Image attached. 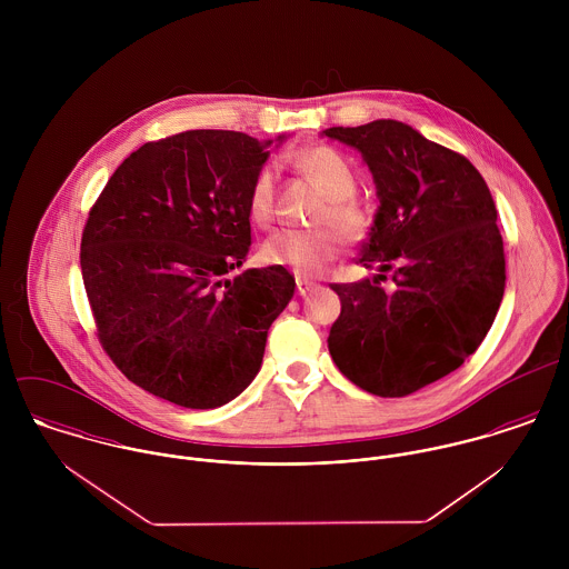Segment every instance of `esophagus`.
Listing matches in <instances>:
<instances>
[{"label": "esophagus", "instance_id": "34e87169", "mask_svg": "<svg viewBox=\"0 0 569 569\" xmlns=\"http://www.w3.org/2000/svg\"><path fill=\"white\" fill-rule=\"evenodd\" d=\"M296 289H298V296H307L309 291L316 289V282H311V280H307V278H298V280H296Z\"/></svg>", "mask_w": 569, "mask_h": 569}]
</instances>
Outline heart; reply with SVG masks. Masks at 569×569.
Wrapping results in <instances>:
<instances>
[{
    "mask_svg": "<svg viewBox=\"0 0 569 569\" xmlns=\"http://www.w3.org/2000/svg\"><path fill=\"white\" fill-rule=\"evenodd\" d=\"M298 166L322 188L328 203L318 221L332 226L346 243H359L372 219L363 206L352 197L357 192V174L350 162L330 147H313L298 156ZM276 206V168L264 163L251 179L247 194L249 219L258 228H267L273 221ZM339 251V241L332 230L276 232L262 244V258L271 264L289 267L298 276H318Z\"/></svg>",
    "mask_w": 569,
    "mask_h": 569,
    "instance_id": "obj_1",
    "label": "heart"
}]
</instances>
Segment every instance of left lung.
<instances>
[{
    "mask_svg": "<svg viewBox=\"0 0 569 569\" xmlns=\"http://www.w3.org/2000/svg\"><path fill=\"white\" fill-rule=\"evenodd\" d=\"M325 136L361 153L379 197L359 253V264L379 273L330 284L341 313L328 350L361 390L407 397L458 370L492 326L506 287L495 201L465 156L399 120Z\"/></svg>",
    "mask_w": 569,
    "mask_h": 569,
    "instance_id": "8db88e82",
    "label": "left lung"
}]
</instances>
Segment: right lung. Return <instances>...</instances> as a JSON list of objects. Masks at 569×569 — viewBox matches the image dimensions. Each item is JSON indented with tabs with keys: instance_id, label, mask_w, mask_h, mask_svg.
<instances>
[{
	"instance_id": "add662e5",
	"label": "right lung",
	"mask_w": 569,
	"mask_h": 569,
	"mask_svg": "<svg viewBox=\"0 0 569 569\" xmlns=\"http://www.w3.org/2000/svg\"><path fill=\"white\" fill-rule=\"evenodd\" d=\"M267 147L214 129L147 142L89 210L81 271L98 339L129 381L174 406L237 399L293 298L280 264L228 278L249 253L247 194Z\"/></svg>"
}]
</instances>
